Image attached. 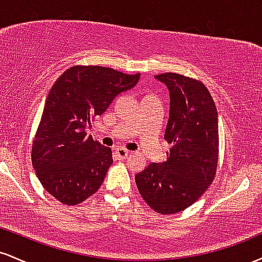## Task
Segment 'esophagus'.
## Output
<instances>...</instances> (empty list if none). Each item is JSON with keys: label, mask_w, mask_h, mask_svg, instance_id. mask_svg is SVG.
<instances>
[{"label": "esophagus", "mask_w": 262, "mask_h": 262, "mask_svg": "<svg viewBox=\"0 0 262 262\" xmlns=\"http://www.w3.org/2000/svg\"><path fill=\"white\" fill-rule=\"evenodd\" d=\"M128 154H129V151L127 149H124V148H117L116 149V155L118 156V158L125 159L128 156Z\"/></svg>", "instance_id": "34e87169"}]
</instances>
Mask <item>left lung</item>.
<instances>
[{"mask_svg":"<svg viewBox=\"0 0 262 262\" xmlns=\"http://www.w3.org/2000/svg\"><path fill=\"white\" fill-rule=\"evenodd\" d=\"M170 93L164 138L171 145L166 161L151 162L135 175L143 200L155 212L172 214L193 204L215 177L218 112L207 87L175 73L155 75Z\"/></svg>","mask_w":262,"mask_h":262,"instance_id":"8db88e82","label":"left lung"}]
</instances>
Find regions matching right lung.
<instances>
[{
    "mask_svg": "<svg viewBox=\"0 0 262 262\" xmlns=\"http://www.w3.org/2000/svg\"><path fill=\"white\" fill-rule=\"evenodd\" d=\"M140 74L104 66H73L49 91L32 146V164L43 187L61 203L79 204L101 187L112 165V150L86 129Z\"/></svg>",
    "mask_w": 262,
    "mask_h": 262,
    "instance_id": "1",
    "label": "right lung"
}]
</instances>
